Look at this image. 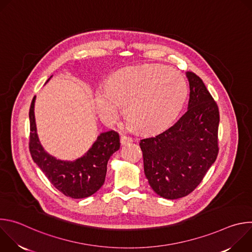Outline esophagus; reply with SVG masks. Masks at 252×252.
I'll list each match as a JSON object with an SVG mask.
<instances>
[{
	"mask_svg": "<svg viewBox=\"0 0 252 252\" xmlns=\"http://www.w3.org/2000/svg\"><path fill=\"white\" fill-rule=\"evenodd\" d=\"M132 141H133V139L126 135H124L121 137V143L123 146H126V145H128V143H131Z\"/></svg>",
	"mask_w": 252,
	"mask_h": 252,
	"instance_id": "esophagus-1",
	"label": "esophagus"
}]
</instances>
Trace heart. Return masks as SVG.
<instances>
[{"label":"heart","instance_id":"obj_1","mask_svg":"<svg viewBox=\"0 0 252 252\" xmlns=\"http://www.w3.org/2000/svg\"><path fill=\"white\" fill-rule=\"evenodd\" d=\"M188 84L178 70L162 64L122 68L99 86L94 94L95 111L100 120L114 124L121 113L132 126L145 133L167 128L181 113L188 96Z\"/></svg>","mask_w":252,"mask_h":252}]
</instances>
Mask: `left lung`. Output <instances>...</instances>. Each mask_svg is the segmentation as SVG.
Here are the masks:
<instances>
[{
	"mask_svg": "<svg viewBox=\"0 0 252 252\" xmlns=\"http://www.w3.org/2000/svg\"><path fill=\"white\" fill-rule=\"evenodd\" d=\"M188 112L164 131L139 141L154 191L166 199L190 193L218 158L220 112L202 80L188 71Z\"/></svg>",
	"mask_w": 252,
	"mask_h": 252,
	"instance_id": "1",
	"label": "left lung"
}]
</instances>
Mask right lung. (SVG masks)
<instances>
[{"label":"right lung","mask_w":252,"mask_h":252,"mask_svg":"<svg viewBox=\"0 0 252 252\" xmlns=\"http://www.w3.org/2000/svg\"><path fill=\"white\" fill-rule=\"evenodd\" d=\"M34 101L35 96L32 100L29 113L31 130L29 147L32 160L46 174L51 184L65 196L71 198L91 196L104 184L107 161L114 153L120 150L119 133L115 130L101 132L92 148L76 160L58 159L48 154L41 145L35 126Z\"/></svg>","instance_id":"add662e5"}]
</instances>
